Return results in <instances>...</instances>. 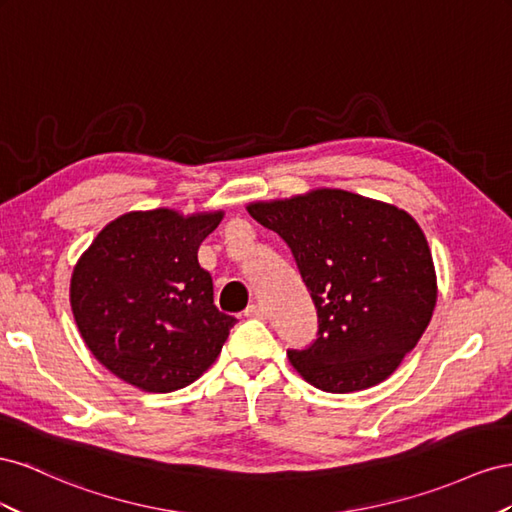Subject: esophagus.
Wrapping results in <instances>:
<instances>
[{
  "label": "esophagus",
  "instance_id": "1",
  "mask_svg": "<svg viewBox=\"0 0 512 512\" xmlns=\"http://www.w3.org/2000/svg\"><path fill=\"white\" fill-rule=\"evenodd\" d=\"M244 315L246 317H251V319H266V309L264 306H259V304H248L246 306V311H244Z\"/></svg>",
  "mask_w": 512,
  "mask_h": 512
}]
</instances>
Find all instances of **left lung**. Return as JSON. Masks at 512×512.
<instances>
[{"label":"left lung","instance_id":"1","mask_svg":"<svg viewBox=\"0 0 512 512\" xmlns=\"http://www.w3.org/2000/svg\"><path fill=\"white\" fill-rule=\"evenodd\" d=\"M279 233L311 291L319 332L289 349L311 386L345 394L382 384L427 330L437 276L420 225L405 210L341 188L246 206Z\"/></svg>","mask_w":512,"mask_h":512}]
</instances>
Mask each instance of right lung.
<instances>
[{
    "instance_id": "right-lung-1",
    "label": "right lung",
    "mask_w": 512,
    "mask_h": 512,
    "mask_svg": "<svg viewBox=\"0 0 512 512\" xmlns=\"http://www.w3.org/2000/svg\"><path fill=\"white\" fill-rule=\"evenodd\" d=\"M225 212L156 208L111 221L79 257L70 306L94 358L145 392H173L206 373L236 324L214 306L201 242Z\"/></svg>"
}]
</instances>
